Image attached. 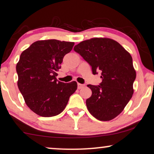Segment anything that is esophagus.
Masks as SVG:
<instances>
[{
  "label": "esophagus",
  "mask_w": 154,
  "mask_h": 154,
  "mask_svg": "<svg viewBox=\"0 0 154 154\" xmlns=\"http://www.w3.org/2000/svg\"><path fill=\"white\" fill-rule=\"evenodd\" d=\"M78 89H81V88H84L85 87V85H82V84H81V83H78Z\"/></svg>",
  "instance_id": "esophagus-1"
}]
</instances>
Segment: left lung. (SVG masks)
<instances>
[{"instance_id": "8db88e82", "label": "left lung", "mask_w": 154, "mask_h": 154, "mask_svg": "<svg viewBox=\"0 0 154 154\" xmlns=\"http://www.w3.org/2000/svg\"><path fill=\"white\" fill-rule=\"evenodd\" d=\"M92 67L101 73L99 85H88L92 96L86 100L89 112L100 121H110L119 115L133 94L136 72L130 53L115 40L92 38L73 48Z\"/></svg>"}]
</instances>
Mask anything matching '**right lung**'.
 <instances>
[{
	"label": "right lung",
	"mask_w": 154,
	"mask_h": 154,
	"mask_svg": "<svg viewBox=\"0 0 154 154\" xmlns=\"http://www.w3.org/2000/svg\"><path fill=\"white\" fill-rule=\"evenodd\" d=\"M73 42L48 39L37 41L23 51L17 64L18 88L28 108L41 117L61 113L77 82L56 79L63 57L72 50Z\"/></svg>",
	"instance_id": "obj_1"
}]
</instances>
